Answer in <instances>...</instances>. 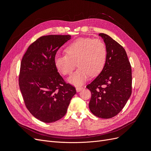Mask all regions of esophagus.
<instances>
[{
    "instance_id": "obj_1",
    "label": "esophagus",
    "mask_w": 151,
    "mask_h": 151,
    "mask_svg": "<svg viewBox=\"0 0 151 151\" xmlns=\"http://www.w3.org/2000/svg\"><path fill=\"white\" fill-rule=\"evenodd\" d=\"M83 89V87H81V86H76V91L77 92H79V91H82V89Z\"/></svg>"
}]
</instances>
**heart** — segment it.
Masks as SVG:
<instances>
[{
	"instance_id": "1",
	"label": "heart",
	"mask_w": 151,
	"mask_h": 151,
	"mask_svg": "<svg viewBox=\"0 0 151 151\" xmlns=\"http://www.w3.org/2000/svg\"><path fill=\"white\" fill-rule=\"evenodd\" d=\"M66 55L57 56L55 65L63 76H70L79 67L68 81L75 85L83 84L90 75L95 76L101 72L106 62L107 48L101 40L89 38H79L65 48Z\"/></svg>"
}]
</instances>
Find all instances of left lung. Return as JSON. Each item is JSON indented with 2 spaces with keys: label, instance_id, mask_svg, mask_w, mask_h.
I'll use <instances>...</instances> for the list:
<instances>
[{
  "label": "left lung",
  "instance_id": "left-lung-1",
  "mask_svg": "<svg viewBox=\"0 0 151 151\" xmlns=\"http://www.w3.org/2000/svg\"><path fill=\"white\" fill-rule=\"evenodd\" d=\"M99 35L107 48L106 62L101 72L86 88L91 93V111L107 119L118 115L130 97L132 68L124 48L109 36Z\"/></svg>",
  "mask_w": 151,
  "mask_h": 151
}]
</instances>
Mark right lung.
<instances>
[{
  "label": "right lung",
  "mask_w": 151,
  "mask_h": 151,
  "mask_svg": "<svg viewBox=\"0 0 151 151\" xmlns=\"http://www.w3.org/2000/svg\"><path fill=\"white\" fill-rule=\"evenodd\" d=\"M70 35L41 36L32 43L21 62L19 85L26 108L38 120L56 122L64 116L74 86L67 83L55 65L57 52Z\"/></svg>",
  "instance_id": "add662e5"
}]
</instances>
